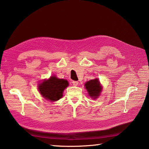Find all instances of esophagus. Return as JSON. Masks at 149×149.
Listing matches in <instances>:
<instances>
[{"instance_id":"1","label":"esophagus","mask_w":149,"mask_h":149,"mask_svg":"<svg viewBox=\"0 0 149 149\" xmlns=\"http://www.w3.org/2000/svg\"><path fill=\"white\" fill-rule=\"evenodd\" d=\"M72 83V84H73V85H74V86H77V85H78V84H79V83L76 81H73Z\"/></svg>"}]
</instances>
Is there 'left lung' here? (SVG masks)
Masks as SVG:
<instances>
[{
	"label": "left lung",
	"instance_id": "1",
	"mask_svg": "<svg viewBox=\"0 0 149 149\" xmlns=\"http://www.w3.org/2000/svg\"><path fill=\"white\" fill-rule=\"evenodd\" d=\"M85 89H87L88 94L93 99H97L102 91V86L98 78L95 79L89 80L85 83Z\"/></svg>",
	"mask_w": 149,
	"mask_h": 149
}]
</instances>
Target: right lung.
Here are the masks:
<instances>
[{
    "label": "right lung",
    "mask_w": 149,
    "mask_h": 149,
    "mask_svg": "<svg viewBox=\"0 0 149 149\" xmlns=\"http://www.w3.org/2000/svg\"><path fill=\"white\" fill-rule=\"evenodd\" d=\"M67 80L51 76L49 79L44 80L38 85L40 93L45 99L51 102L56 101L62 97L64 90L68 86Z\"/></svg>",
    "instance_id": "obj_1"
}]
</instances>
